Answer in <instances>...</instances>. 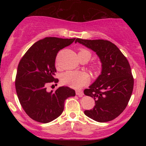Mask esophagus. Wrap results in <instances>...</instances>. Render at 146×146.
<instances>
[{
    "label": "esophagus",
    "instance_id": "34e87169",
    "mask_svg": "<svg viewBox=\"0 0 146 146\" xmlns=\"http://www.w3.org/2000/svg\"><path fill=\"white\" fill-rule=\"evenodd\" d=\"M75 93H76V95H78L79 97H82L83 95H84V93L83 91L82 90H78L75 91Z\"/></svg>",
    "mask_w": 146,
    "mask_h": 146
}]
</instances>
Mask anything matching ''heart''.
Instances as JSON below:
<instances>
[{
  "mask_svg": "<svg viewBox=\"0 0 146 146\" xmlns=\"http://www.w3.org/2000/svg\"><path fill=\"white\" fill-rule=\"evenodd\" d=\"M78 57L80 59L82 58H87L88 60L91 57V53L85 48H80L78 52ZM93 71H98L99 66L97 64L92 65ZM90 80L89 75L83 71H68L62 75L61 81L62 84L72 87L73 88H80L88 83Z\"/></svg>",
  "mask_w": 146,
  "mask_h": 146,
  "instance_id": "obj_1",
  "label": "heart"
}]
</instances>
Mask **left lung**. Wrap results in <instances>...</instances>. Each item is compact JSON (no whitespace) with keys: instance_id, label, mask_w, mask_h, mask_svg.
I'll list each match as a JSON object with an SVG mask.
<instances>
[{"instance_id":"left-lung-1","label":"left lung","mask_w":146,"mask_h":146,"mask_svg":"<svg viewBox=\"0 0 146 146\" xmlns=\"http://www.w3.org/2000/svg\"><path fill=\"white\" fill-rule=\"evenodd\" d=\"M76 42L96 52L102 64L101 75L84 91L95 102L93 109L86 110L84 114L98 122L113 120L126 108L133 90L130 64L116 45L108 40L77 38Z\"/></svg>"}]
</instances>
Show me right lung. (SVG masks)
Instances as JSON below:
<instances>
[{
    "label": "right lung",
    "instance_id": "obj_1",
    "mask_svg": "<svg viewBox=\"0 0 146 146\" xmlns=\"http://www.w3.org/2000/svg\"><path fill=\"white\" fill-rule=\"evenodd\" d=\"M75 38L46 37L36 42L25 53L18 64L15 86L21 105L30 118L48 123L62 113L64 102L75 95V90L62 86L56 91H46L55 78V60L60 49L73 43Z\"/></svg>",
    "mask_w": 146,
    "mask_h": 146
}]
</instances>
